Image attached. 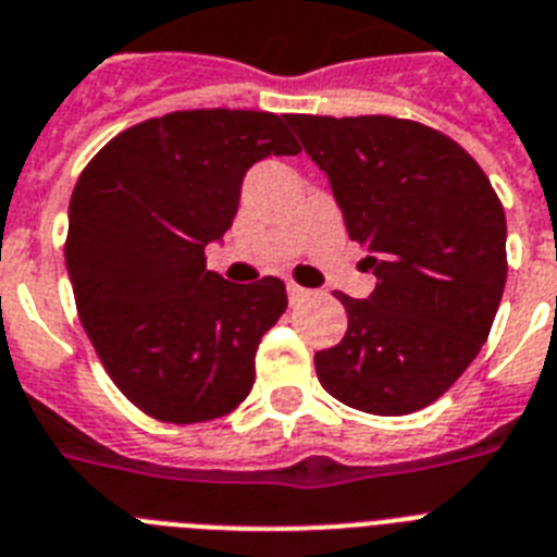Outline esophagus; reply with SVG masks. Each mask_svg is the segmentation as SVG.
Here are the masks:
<instances>
[{
  "label": "esophagus",
  "mask_w": 557,
  "mask_h": 557,
  "mask_svg": "<svg viewBox=\"0 0 557 557\" xmlns=\"http://www.w3.org/2000/svg\"><path fill=\"white\" fill-rule=\"evenodd\" d=\"M286 292H288V300H292V302H300V300H306V297H308V288L297 286V283H288Z\"/></svg>",
  "instance_id": "obj_1"
}]
</instances>
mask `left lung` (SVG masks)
<instances>
[{"label":"left lung","mask_w":557,"mask_h":557,"mask_svg":"<svg viewBox=\"0 0 557 557\" xmlns=\"http://www.w3.org/2000/svg\"><path fill=\"white\" fill-rule=\"evenodd\" d=\"M329 175L350 240L376 274L368 300L339 294L348 331L317 350L322 387L348 408H428L487 343L507 283V218L479 163L419 121L286 115Z\"/></svg>","instance_id":"8db88e82"}]
</instances>
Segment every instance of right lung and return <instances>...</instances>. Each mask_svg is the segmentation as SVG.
Segmentation results:
<instances>
[{
    "label": "right lung",
    "mask_w": 557,
    "mask_h": 557,
    "mask_svg": "<svg viewBox=\"0 0 557 557\" xmlns=\"http://www.w3.org/2000/svg\"><path fill=\"white\" fill-rule=\"evenodd\" d=\"M283 119L170 112L115 135L78 175L64 243L78 317L110 380L152 419L209 422L255 385L286 286L226 283L203 251L235 221L249 166L300 152Z\"/></svg>",
    "instance_id": "right-lung-1"
}]
</instances>
